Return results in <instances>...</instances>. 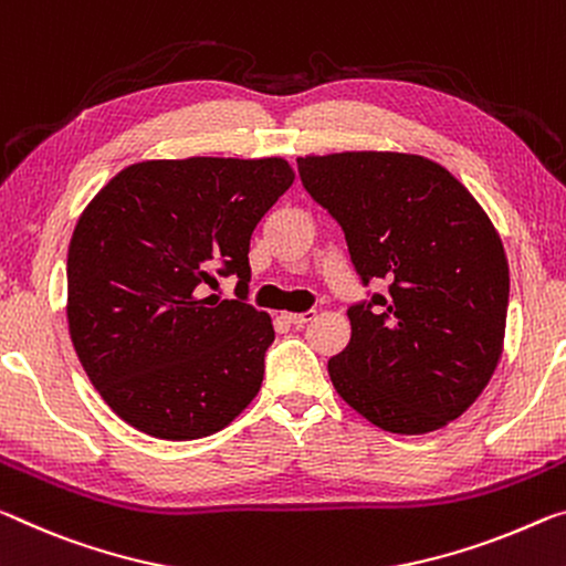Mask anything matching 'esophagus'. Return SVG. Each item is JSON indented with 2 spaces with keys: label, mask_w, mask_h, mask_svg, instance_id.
I'll use <instances>...</instances> for the list:
<instances>
[{
  "label": "esophagus",
  "mask_w": 566,
  "mask_h": 566,
  "mask_svg": "<svg viewBox=\"0 0 566 566\" xmlns=\"http://www.w3.org/2000/svg\"><path fill=\"white\" fill-rule=\"evenodd\" d=\"M315 315H317L315 310H310V312H284V319L290 322V325H294V327H304V325H307V322L315 319Z\"/></svg>",
  "instance_id": "obj_1"
}]
</instances>
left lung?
<instances>
[{
	"label": "left lung",
	"mask_w": 566,
	"mask_h": 566,
	"mask_svg": "<svg viewBox=\"0 0 566 566\" xmlns=\"http://www.w3.org/2000/svg\"><path fill=\"white\" fill-rule=\"evenodd\" d=\"M297 166L360 280L390 282L347 312L353 335L327 363L337 396L400 436L461 418L504 353L509 264L489 213L426 156L343 150Z\"/></svg>",
	"instance_id": "8db88e82"
}]
</instances>
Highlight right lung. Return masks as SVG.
<instances>
[{
  "mask_svg": "<svg viewBox=\"0 0 566 566\" xmlns=\"http://www.w3.org/2000/svg\"><path fill=\"white\" fill-rule=\"evenodd\" d=\"M292 184L280 156L140 160L80 213L67 249L70 337L125 423L196 441L256 398L274 327L241 302L249 241ZM219 263L240 276L239 301L202 297Z\"/></svg>",
  "mask_w": 566,
  "mask_h": 566,
  "instance_id": "1",
  "label": "right lung"
}]
</instances>
